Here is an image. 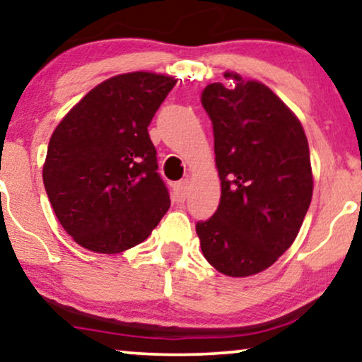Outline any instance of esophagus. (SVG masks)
<instances>
[{"label": "esophagus", "mask_w": 362, "mask_h": 362, "mask_svg": "<svg viewBox=\"0 0 362 362\" xmlns=\"http://www.w3.org/2000/svg\"><path fill=\"white\" fill-rule=\"evenodd\" d=\"M187 194H189V180L177 182V184L173 185V195H175L177 202H185Z\"/></svg>", "instance_id": "34e87169"}]
</instances>
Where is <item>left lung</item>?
<instances>
[{
	"label": "left lung",
	"instance_id": "left-lung-1",
	"mask_svg": "<svg viewBox=\"0 0 362 362\" xmlns=\"http://www.w3.org/2000/svg\"><path fill=\"white\" fill-rule=\"evenodd\" d=\"M233 86L209 84L202 105L214 125L220 205L197 223L202 253L226 276H252L291 247L313 197L306 134L267 86L225 72Z\"/></svg>",
	"mask_w": 362,
	"mask_h": 362
}]
</instances>
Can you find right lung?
<instances>
[{"mask_svg": "<svg viewBox=\"0 0 362 362\" xmlns=\"http://www.w3.org/2000/svg\"><path fill=\"white\" fill-rule=\"evenodd\" d=\"M177 81L127 72L95 86L52 132L42 182L62 228L95 253L142 243L170 206L148 124Z\"/></svg>", "mask_w": 362, "mask_h": 362, "instance_id": "add662e5", "label": "right lung"}]
</instances>
